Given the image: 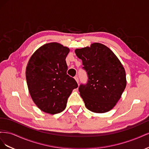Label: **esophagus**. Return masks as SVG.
<instances>
[{
  "label": "esophagus",
  "instance_id": "esophagus-1",
  "mask_svg": "<svg viewBox=\"0 0 149 149\" xmlns=\"http://www.w3.org/2000/svg\"><path fill=\"white\" fill-rule=\"evenodd\" d=\"M74 79H75V80L76 81V82H77L78 83H79V78H78V76H74Z\"/></svg>",
  "mask_w": 149,
  "mask_h": 149
}]
</instances>
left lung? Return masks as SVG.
<instances>
[{
	"label": "left lung",
	"mask_w": 149,
	"mask_h": 149,
	"mask_svg": "<svg viewBox=\"0 0 149 149\" xmlns=\"http://www.w3.org/2000/svg\"><path fill=\"white\" fill-rule=\"evenodd\" d=\"M82 60L88 81L79 87L80 96L88 109L96 113L111 110L119 100L126 86L125 71L115 54L104 45L76 49Z\"/></svg>",
	"instance_id": "8db88e82"
}]
</instances>
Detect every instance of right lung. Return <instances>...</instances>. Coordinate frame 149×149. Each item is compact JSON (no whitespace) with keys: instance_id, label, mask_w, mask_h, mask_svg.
Segmentation results:
<instances>
[{"instance_id":"1","label":"right lung","mask_w":149,"mask_h":149,"mask_svg":"<svg viewBox=\"0 0 149 149\" xmlns=\"http://www.w3.org/2000/svg\"><path fill=\"white\" fill-rule=\"evenodd\" d=\"M70 49L53 42L43 45L30 58L26 79L31 99L40 110L55 114L63 111L75 79L67 74L66 57Z\"/></svg>"}]
</instances>
